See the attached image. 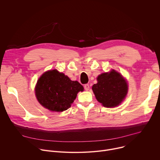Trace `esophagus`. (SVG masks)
Wrapping results in <instances>:
<instances>
[{
	"instance_id": "esophagus-1",
	"label": "esophagus",
	"mask_w": 160,
	"mask_h": 160,
	"mask_svg": "<svg viewBox=\"0 0 160 160\" xmlns=\"http://www.w3.org/2000/svg\"><path fill=\"white\" fill-rule=\"evenodd\" d=\"M89 88H90V87H89V85L88 83L84 85V88H85V90H88Z\"/></svg>"
}]
</instances>
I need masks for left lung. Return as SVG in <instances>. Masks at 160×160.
<instances>
[{
	"mask_svg": "<svg viewBox=\"0 0 160 160\" xmlns=\"http://www.w3.org/2000/svg\"><path fill=\"white\" fill-rule=\"evenodd\" d=\"M97 80L98 83L92 88L98 102L106 108L118 106L128 91L127 83L122 76L112 70L99 75Z\"/></svg>",
	"mask_w": 160,
	"mask_h": 160,
	"instance_id": "1",
	"label": "left lung"
}]
</instances>
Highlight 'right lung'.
<instances>
[{"instance_id":"add662e5","label":"right lung","mask_w":160,"mask_h":160,"mask_svg":"<svg viewBox=\"0 0 160 160\" xmlns=\"http://www.w3.org/2000/svg\"><path fill=\"white\" fill-rule=\"evenodd\" d=\"M77 81H72L56 70L44 73L38 80L35 94L41 105L52 111L68 109L75 99L77 93L83 91Z\"/></svg>"}]
</instances>
